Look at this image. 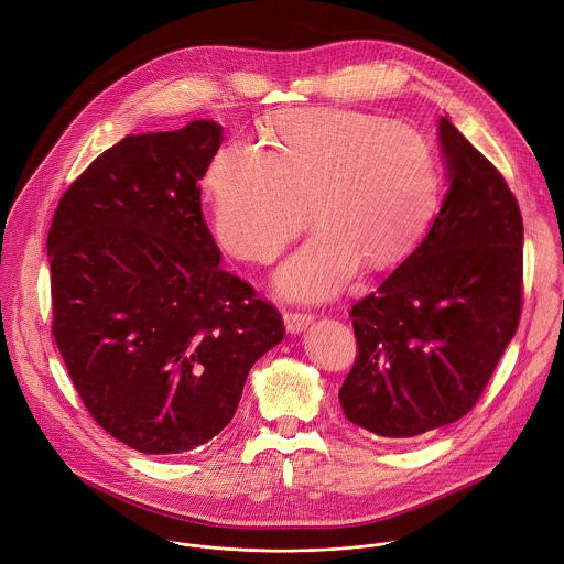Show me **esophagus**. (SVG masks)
<instances>
[{"label": "esophagus", "mask_w": 564, "mask_h": 564, "mask_svg": "<svg viewBox=\"0 0 564 564\" xmlns=\"http://www.w3.org/2000/svg\"><path fill=\"white\" fill-rule=\"evenodd\" d=\"M283 321H285V327L290 334H299L314 321V316L310 312H285Z\"/></svg>", "instance_id": "esophagus-1"}]
</instances>
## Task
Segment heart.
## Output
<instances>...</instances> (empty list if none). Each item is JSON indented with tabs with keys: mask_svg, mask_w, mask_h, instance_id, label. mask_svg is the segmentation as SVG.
I'll list each match as a JSON object with an SVG mask.
<instances>
[{
	"mask_svg": "<svg viewBox=\"0 0 564 564\" xmlns=\"http://www.w3.org/2000/svg\"><path fill=\"white\" fill-rule=\"evenodd\" d=\"M206 193L224 248L270 263L307 224L318 228L279 272L294 299L334 294L362 261L383 270L408 257L427 232L441 191L430 139L399 121L340 108L274 115L263 148L221 145Z\"/></svg>",
	"mask_w": 564,
	"mask_h": 564,
	"instance_id": "heart-1",
	"label": "heart"
}]
</instances>
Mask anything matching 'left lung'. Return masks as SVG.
<instances>
[{"mask_svg":"<svg viewBox=\"0 0 564 564\" xmlns=\"http://www.w3.org/2000/svg\"><path fill=\"white\" fill-rule=\"evenodd\" d=\"M447 195L419 248L354 303L356 360L338 401L354 425L412 438L463 419L522 312V215L498 167L447 119Z\"/></svg>","mask_w":564,"mask_h":564,"instance_id":"obj_1","label":"left lung"}]
</instances>
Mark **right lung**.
I'll return each instance as SVG.
<instances>
[{"label":"right lung","instance_id":"1","mask_svg":"<svg viewBox=\"0 0 564 564\" xmlns=\"http://www.w3.org/2000/svg\"><path fill=\"white\" fill-rule=\"evenodd\" d=\"M221 126L128 134L73 183L48 232L53 336L90 416L141 454H181L235 416L281 312L226 272L202 215Z\"/></svg>","mask_w":564,"mask_h":564}]
</instances>
